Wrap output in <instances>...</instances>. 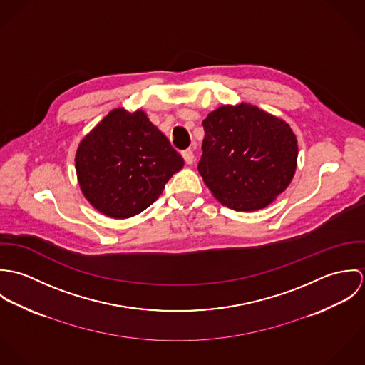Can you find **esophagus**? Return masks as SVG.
Masks as SVG:
<instances>
[{
  "label": "esophagus",
  "instance_id": "esophagus-1",
  "mask_svg": "<svg viewBox=\"0 0 365 365\" xmlns=\"http://www.w3.org/2000/svg\"><path fill=\"white\" fill-rule=\"evenodd\" d=\"M182 157H184L185 164H192V163H194V152H192L191 149L182 152Z\"/></svg>",
  "mask_w": 365,
  "mask_h": 365
}]
</instances>
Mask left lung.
<instances>
[{
    "instance_id": "left-lung-1",
    "label": "left lung",
    "mask_w": 365,
    "mask_h": 365,
    "mask_svg": "<svg viewBox=\"0 0 365 365\" xmlns=\"http://www.w3.org/2000/svg\"><path fill=\"white\" fill-rule=\"evenodd\" d=\"M198 171L212 195L239 212L268 207L291 184L298 158L291 126L246 103L222 105L202 122Z\"/></svg>"
}]
</instances>
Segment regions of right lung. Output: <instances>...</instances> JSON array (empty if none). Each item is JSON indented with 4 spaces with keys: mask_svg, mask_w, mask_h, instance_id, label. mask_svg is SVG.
<instances>
[{
    "mask_svg": "<svg viewBox=\"0 0 365 365\" xmlns=\"http://www.w3.org/2000/svg\"><path fill=\"white\" fill-rule=\"evenodd\" d=\"M182 165V157L139 109H112L84 136L76 153L83 195L113 219L149 208Z\"/></svg>",
    "mask_w": 365,
    "mask_h": 365,
    "instance_id": "obj_1",
    "label": "right lung"
}]
</instances>
